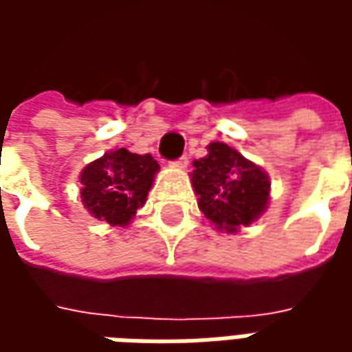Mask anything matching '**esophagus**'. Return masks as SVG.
Wrapping results in <instances>:
<instances>
[{
    "label": "esophagus",
    "instance_id": "obj_1",
    "mask_svg": "<svg viewBox=\"0 0 352 352\" xmlns=\"http://www.w3.org/2000/svg\"><path fill=\"white\" fill-rule=\"evenodd\" d=\"M188 166V156H181L179 160L173 162V168H179V169H184Z\"/></svg>",
    "mask_w": 352,
    "mask_h": 352
}]
</instances>
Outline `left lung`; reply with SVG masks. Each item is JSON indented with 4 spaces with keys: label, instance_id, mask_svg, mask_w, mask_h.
<instances>
[{
    "label": "left lung",
    "instance_id": "obj_1",
    "mask_svg": "<svg viewBox=\"0 0 352 352\" xmlns=\"http://www.w3.org/2000/svg\"><path fill=\"white\" fill-rule=\"evenodd\" d=\"M207 151V156L194 160L192 171L201 213L219 230L249 226L267 207L270 179L226 143H209Z\"/></svg>",
    "mask_w": 352,
    "mask_h": 352
}]
</instances>
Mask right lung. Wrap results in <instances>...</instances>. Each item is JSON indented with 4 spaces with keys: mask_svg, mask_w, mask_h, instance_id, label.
Wrapping results in <instances>:
<instances>
[{
    "mask_svg": "<svg viewBox=\"0 0 352 352\" xmlns=\"http://www.w3.org/2000/svg\"><path fill=\"white\" fill-rule=\"evenodd\" d=\"M160 169L151 154L116 148L88 164L80 173V198L90 214L111 226H126L145 206Z\"/></svg>",
    "mask_w": 352,
    "mask_h": 352,
    "instance_id": "obj_1",
    "label": "right lung"
}]
</instances>
